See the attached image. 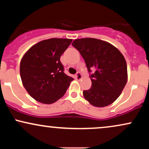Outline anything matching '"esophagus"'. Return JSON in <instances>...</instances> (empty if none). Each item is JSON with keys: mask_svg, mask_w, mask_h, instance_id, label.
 Returning a JSON list of instances; mask_svg holds the SVG:
<instances>
[{"mask_svg": "<svg viewBox=\"0 0 149 149\" xmlns=\"http://www.w3.org/2000/svg\"><path fill=\"white\" fill-rule=\"evenodd\" d=\"M75 78H76V79L78 80H81L82 79V74L80 72H78L76 74V76H75Z\"/></svg>", "mask_w": 149, "mask_h": 149, "instance_id": "1", "label": "esophagus"}]
</instances>
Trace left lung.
Returning a JSON list of instances; mask_svg holds the SVG:
<instances>
[{
	"instance_id": "left-lung-1",
	"label": "left lung",
	"mask_w": 149,
	"mask_h": 149,
	"mask_svg": "<svg viewBox=\"0 0 149 149\" xmlns=\"http://www.w3.org/2000/svg\"><path fill=\"white\" fill-rule=\"evenodd\" d=\"M72 45L79 51L90 74L91 88L83 92L92 106L104 107L117 100L127 81V64L120 51L109 42L92 38L76 39Z\"/></svg>"
}]
</instances>
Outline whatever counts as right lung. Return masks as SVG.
Returning <instances> with one entry per match:
<instances>
[{"label": "right lung", "mask_w": 149, "mask_h": 149, "mask_svg": "<svg viewBox=\"0 0 149 149\" xmlns=\"http://www.w3.org/2000/svg\"><path fill=\"white\" fill-rule=\"evenodd\" d=\"M72 39L50 38L38 42L25 53L20 63V76L34 100L50 104L66 93L73 78L64 72L61 54Z\"/></svg>", "instance_id": "obj_1"}]
</instances>
